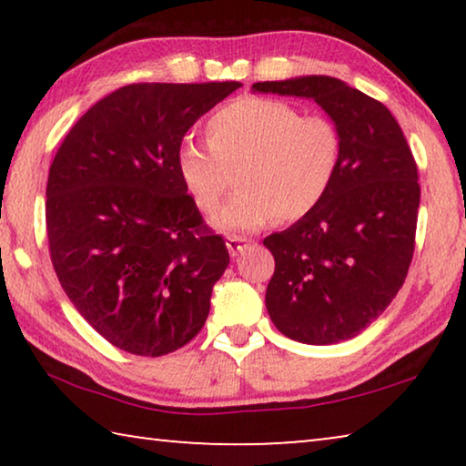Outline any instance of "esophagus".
Returning a JSON list of instances; mask_svg holds the SVG:
<instances>
[{
	"label": "esophagus",
	"mask_w": 466,
	"mask_h": 466,
	"mask_svg": "<svg viewBox=\"0 0 466 466\" xmlns=\"http://www.w3.org/2000/svg\"><path fill=\"white\" fill-rule=\"evenodd\" d=\"M250 244V240H247V238H240V236H230V238L226 240V247H228V250H230V255L232 257H236V255H240V252L247 248Z\"/></svg>",
	"instance_id": "esophagus-1"
}]
</instances>
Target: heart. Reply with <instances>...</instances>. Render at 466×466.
Wrapping results in <instances>:
<instances>
[{
    "label": "heart",
    "mask_w": 466,
    "mask_h": 466,
    "mask_svg": "<svg viewBox=\"0 0 466 466\" xmlns=\"http://www.w3.org/2000/svg\"><path fill=\"white\" fill-rule=\"evenodd\" d=\"M208 146L187 139L178 177L203 211H216L238 177L240 193L214 216L224 232H255L281 218L302 219L319 208L341 162V133L320 115L281 100H234L205 125Z\"/></svg>",
    "instance_id": "1"
}]
</instances>
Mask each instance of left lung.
Returning <instances> with one entry per match:
<instances>
[{
    "label": "left lung",
    "instance_id": "8db88e82",
    "mask_svg": "<svg viewBox=\"0 0 466 466\" xmlns=\"http://www.w3.org/2000/svg\"><path fill=\"white\" fill-rule=\"evenodd\" d=\"M252 90L310 98L341 133L325 199L263 244L275 258L265 304L278 330L309 345L347 341L386 310L411 265L420 209L411 147L382 102L337 77L257 82Z\"/></svg>",
    "mask_w": 466,
    "mask_h": 466
}]
</instances>
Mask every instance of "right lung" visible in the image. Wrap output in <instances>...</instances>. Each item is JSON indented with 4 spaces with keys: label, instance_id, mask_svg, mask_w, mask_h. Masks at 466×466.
Returning a JSON list of instances; mask_svg holds the SVG:
<instances>
[{
    "label": "right lung",
    "instance_id": "add662e5",
    "mask_svg": "<svg viewBox=\"0 0 466 466\" xmlns=\"http://www.w3.org/2000/svg\"><path fill=\"white\" fill-rule=\"evenodd\" d=\"M240 82L129 84L86 110L55 154L46 236L59 283L108 343L177 351L199 333L230 255L178 177L185 133Z\"/></svg>",
    "mask_w": 466,
    "mask_h": 466
}]
</instances>
